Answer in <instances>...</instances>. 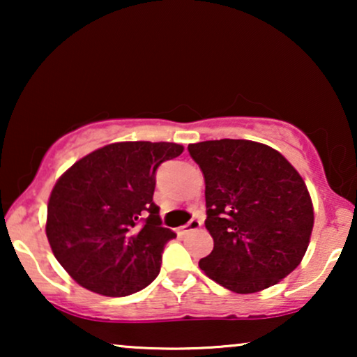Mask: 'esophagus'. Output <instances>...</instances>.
Wrapping results in <instances>:
<instances>
[{
	"mask_svg": "<svg viewBox=\"0 0 357 357\" xmlns=\"http://www.w3.org/2000/svg\"><path fill=\"white\" fill-rule=\"evenodd\" d=\"M199 227H202V221H199V219H192V221H190L188 224H185L182 229H183L185 234H188V232L198 231Z\"/></svg>",
	"mask_w": 357,
	"mask_h": 357,
	"instance_id": "1",
	"label": "esophagus"
}]
</instances>
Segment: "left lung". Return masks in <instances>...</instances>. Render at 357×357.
Listing matches in <instances>:
<instances>
[{
  "instance_id": "left-lung-1",
  "label": "left lung",
  "mask_w": 357,
  "mask_h": 357,
  "mask_svg": "<svg viewBox=\"0 0 357 357\" xmlns=\"http://www.w3.org/2000/svg\"><path fill=\"white\" fill-rule=\"evenodd\" d=\"M204 175L214 247L204 275L237 294L275 286L299 266L314 229L304 178L281 153L248 139L188 144Z\"/></svg>"
}]
</instances>
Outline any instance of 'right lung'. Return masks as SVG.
Here are the masks:
<instances>
[{"label": "right lung", "instance_id": "right-lung-1", "mask_svg": "<svg viewBox=\"0 0 357 357\" xmlns=\"http://www.w3.org/2000/svg\"><path fill=\"white\" fill-rule=\"evenodd\" d=\"M183 153L177 143L121 141L92 151L56 180L45 232L58 263L96 294L123 297L160 271L175 232L160 226L155 170Z\"/></svg>", "mask_w": 357, "mask_h": 357}]
</instances>
